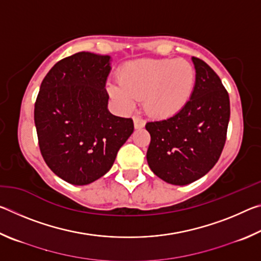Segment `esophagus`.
Here are the masks:
<instances>
[{
    "label": "esophagus",
    "instance_id": "1",
    "mask_svg": "<svg viewBox=\"0 0 261 261\" xmlns=\"http://www.w3.org/2000/svg\"><path fill=\"white\" fill-rule=\"evenodd\" d=\"M134 123H135L136 129H141V127L145 126V121L138 116H134Z\"/></svg>",
    "mask_w": 261,
    "mask_h": 261
}]
</instances>
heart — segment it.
<instances>
[{"label": "heart", "mask_w": 261, "mask_h": 261, "mask_svg": "<svg viewBox=\"0 0 261 261\" xmlns=\"http://www.w3.org/2000/svg\"><path fill=\"white\" fill-rule=\"evenodd\" d=\"M196 71L185 60L144 59L125 64L118 82L108 86L110 96L129 108L144 99L145 110L154 117L177 114L191 98Z\"/></svg>", "instance_id": "1"}]
</instances>
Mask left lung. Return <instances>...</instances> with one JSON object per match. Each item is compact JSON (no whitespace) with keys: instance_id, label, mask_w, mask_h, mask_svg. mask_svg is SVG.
Returning <instances> with one entry per match:
<instances>
[{"instance_id":"left-lung-1","label":"left lung","mask_w":261,"mask_h":261,"mask_svg":"<svg viewBox=\"0 0 261 261\" xmlns=\"http://www.w3.org/2000/svg\"><path fill=\"white\" fill-rule=\"evenodd\" d=\"M196 84L189 102L177 114L146 123L151 135L147 162L158 177L174 185L199 179L215 166L227 139L230 101L220 77L192 57Z\"/></svg>"}]
</instances>
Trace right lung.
<instances>
[{
	"instance_id": "add662e5",
	"label": "right lung",
	"mask_w": 261,
	"mask_h": 261,
	"mask_svg": "<svg viewBox=\"0 0 261 261\" xmlns=\"http://www.w3.org/2000/svg\"><path fill=\"white\" fill-rule=\"evenodd\" d=\"M109 61L87 51L59 61L43 78L35 101L41 155L70 184L86 185L103 176L134 132L132 118L107 109Z\"/></svg>"
}]
</instances>
